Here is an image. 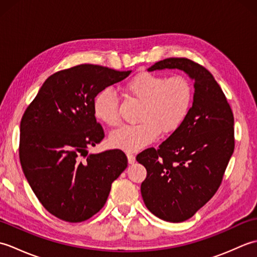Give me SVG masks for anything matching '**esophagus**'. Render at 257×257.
Here are the masks:
<instances>
[{
    "mask_svg": "<svg viewBox=\"0 0 257 257\" xmlns=\"http://www.w3.org/2000/svg\"><path fill=\"white\" fill-rule=\"evenodd\" d=\"M127 158H128V162L130 163V165H133V163H135L136 158H135V156L133 154H128Z\"/></svg>",
    "mask_w": 257,
    "mask_h": 257,
    "instance_id": "obj_1",
    "label": "esophagus"
}]
</instances>
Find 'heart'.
<instances>
[{
	"label": "heart",
	"mask_w": 257,
	"mask_h": 257,
	"mask_svg": "<svg viewBox=\"0 0 257 257\" xmlns=\"http://www.w3.org/2000/svg\"><path fill=\"white\" fill-rule=\"evenodd\" d=\"M127 95L141 102L140 123L122 125L109 136L113 148L135 152L152 144L160 134L170 135L181 127L191 111L194 89L184 76H171L143 72L124 86ZM95 117L110 127L120 121L119 101L114 91L106 87L92 100Z\"/></svg>",
	"instance_id": "b5f03b06"
}]
</instances>
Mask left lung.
<instances>
[{
  "mask_svg": "<svg viewBox=\"0 0 257 257\" xmlns=\"http://www.w3.org/2000/svg\"><path fill=\"white\" fill-rule=\"evenodd\" d=\"M178 68L194 80V98L184 123L159 146L137 156L147 169L141 195L148 210L168 222L192 217L222 183L235 146L234 116L213 75L184 57L157 62L156 69Z\"/></svg>",
  "mask_w": 257,
  "mask_h": 257,
  "instance_id": "1",
  "label": "left lung"
}]
</instances>
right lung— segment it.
Returning a JSON list of instances; mask_svg holds the SVG:
<instances>
[{"label":"right lung","instance_id":"obj_1","mask_svg":"<svg viewBox=\"0 0 257 257\" xmlns=\"http://www.w3.org/2000/svg\"><path fill=\"white\" fill-rule=\"evenodd\" d=\"M130 72L92 64L59 70L45 80L24 111L21 166L38 201L58 219H90L128 166L121 150L88 155L87 149L105 137L92 111L95 95Z\"/></svg>","mask_w":257,"mask_h":257}]
</instances>
